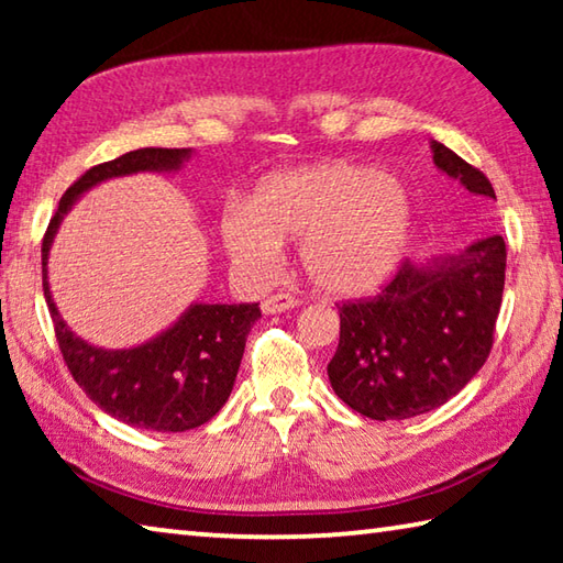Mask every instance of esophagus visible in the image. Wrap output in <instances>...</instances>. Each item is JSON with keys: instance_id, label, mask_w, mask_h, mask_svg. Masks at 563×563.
I'll return each instance as SVG.
<instances>
[{"instance_id": "1", "label": "esophagus", "mask_w": 563, "mask_h": 563, "mask_svg": "<svg viewBox=\"0 0 563 563\" xmlns=\"http://www.w3.org/2000/svg\"><path fill=\"white\" fill-rule=\"evenodd\" d=\"M298 305V300H295V295L290 292H275L271 295V298L263 300V312H268V316H273V312H285L290 310Z\"/></svg>"}]
</instances>
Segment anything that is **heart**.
<instances>
[{
  "instance_id": "heart-1",
  "label": "heart",
  "mask_w": 563,
  "mask_h": 563,
  "mask_svg": "<svg viewBox=\"0 0 563 563\" xmlns=\"http://www.w3.org/2000/svg\"><path fill=\"white\" fill-rule=\"evenodd\" d=\"M409 198L395 176L350 161L278 170L255 186L247 208H231L221 238L238 268L268 278L283 243H298L318 290L355 298L383 285L402 255Z\"/></svg>"
}]
</instances>
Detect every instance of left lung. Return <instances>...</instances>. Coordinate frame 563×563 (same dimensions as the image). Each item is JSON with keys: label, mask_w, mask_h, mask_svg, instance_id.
Masks as SVG:
<instances>
[{"label": "left lung", "mask_w": 563, "mask_h": 563, "mask_svg": "<svg viewBox=\"0 0 563 563\" xmlns=\"http://www.w3.org/2000/svg\"><path fill=\"white\" fill-rule=\"evenodd\" d=\"M434 166L476 201H497L489 178L440 141ZM507 245L482 238L427 265L399 263L373 298L340 305V342L328 365L335 395L369 419H409L452 399L494 345Z\"/></svg>", "instance_id": "1"}]
</instances>
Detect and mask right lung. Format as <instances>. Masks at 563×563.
Segmentation results:
<instances>
[{
  "mask_svg": "<svg viewBox=\"0 0 563 563\" xmlns=\"http://www.w3.org/2000/svg\"><path fill=\"white\" fill-rule=\"evenodd\" d=\"M190 148H139L89 168L66 188L42 241V285L66 367L91 402L131 427L186 432L206 424L231 397L258 302H196L174 328L131 350L93 347L64 325L46 280V258L64 213L84 190L139 170H176Z\"/></svg>",
  "mask_w": 563,
  "mask_h": 563,
  "instance_id": "1",
  "label": "right lung"
}]
</instances>
